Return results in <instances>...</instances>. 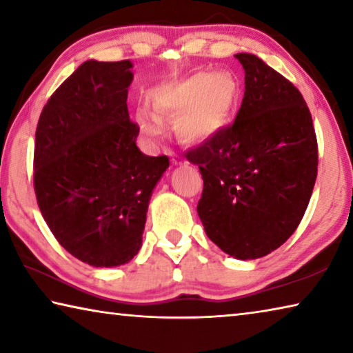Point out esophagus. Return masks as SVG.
Masks as SVG:
<instances>
[{"instance_id": "34e87169", "label": "esophagus", "mask_w": 353, "mask_h": 353, "mask_svg": "<svg viewBox=\"0 0 353 353\" xmlns=\"http://www.w3.org/2000/svg\"><path fill=\"white\" fill-rule=\"evenodd\" d=\"M170 157H171V163L172 165H185V163H187V160H185L182 155H179L176 152H171Z\"/></svg>"}]
</instances>
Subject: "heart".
<instances>
[{"mask_svg":"<svg viewBox=\"0 0 353 353\" xmlns=\"http://www.w3.org/2000/svg\"><path fill=\"white\" fill-rule=\"evenodd\" d=\"M240 99V82L229 71H196L155 94V118L141 113L140 130L149 141H154L162 134L159 121L174 119L179 139L187 143L207 141L229 126Z\"/></svg>","mask_w":353,"mask_h":353,"instance_id":"heart-1","label":"heart"}]
</instances>
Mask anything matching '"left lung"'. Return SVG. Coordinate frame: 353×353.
<instances>
[{
	"mask_svg": "<svg viewBox=\"0 0 353 353\" xmlns=\"http://www.w3.org/2000/svg\"><path fill=\"white\" fill-rule=\"evenodd\" d=\"M244 98L234 124L187 154L204 191L198 214L225 254L255 260L294 234L318 174V143L301 92L248 52Z\"/></svg>",
	"mask_w": 353,
	"mask_h": 353,
	"instance_id": "obj_1",
	"label": "left lung"
}]
</instances>
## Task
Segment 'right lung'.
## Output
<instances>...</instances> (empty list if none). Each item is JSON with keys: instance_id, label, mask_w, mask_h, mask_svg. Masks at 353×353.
<instances>
[{"instance_id": "obj_1", "label": "right lung", "mask_w": 353, "mask_h": 353, "mask_svg": "<svg viewBox=\"0 0 353 353\" xmlns=\"http://www.w3.org/2000/svg\"><path fill=\"white\" fill-rule=\"evenodd\" d=\"M132 62L87 61L48 99L34 148V188L61 246L87 265L113 268L139 254L166 155L137 148L129 119Z\"/></svg>"}]
</instances>
